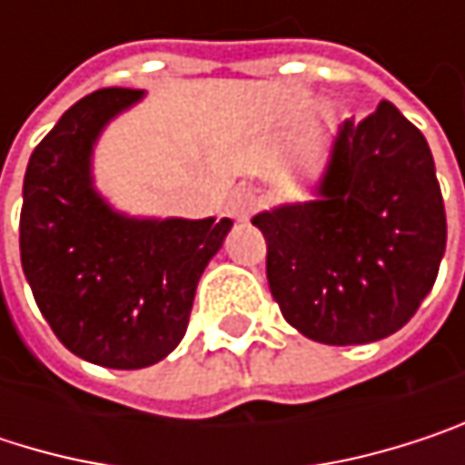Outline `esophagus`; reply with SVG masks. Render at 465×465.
Listing matches in <instances>:
<instances>
[{"mask_svg": "<svg viewBox=\"0 0 465 465\" xmlns=\"http://www.w3.org/2000/svg\"><path fill=\"white\" fill-rule=\"evenodd\" d=\"M255 204H258L255 193H252V191H247V188H239L232 199H229V215L236 218V221H244V218L255 210Z\"/></svg>", "mask_w": 465, "mask_h": 465, "instance_id": "34e87169", "label": "esophagus"}]
</instances>
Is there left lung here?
<instances>
[{
  "label": "left lung",
  "instance_id": "1",
  "mask_svg": "<svg viewBox=\"0 0 465 465\" xmlns=\"http://www.w3.org/2000/svg\"><path fill=\"white\" fill-rule=\"evenodd\" d=\"M252 226L282 318L323 344H369L410 323L447 244L430 147L391 102L339 126L315 199Z\"/></svg>",
  "mask_w": 465,
  "mask_h": 465
}]
</instances>
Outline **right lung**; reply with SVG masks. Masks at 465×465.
<instances>
[{"mask_svg":"<svg viewBox=\"0 0 465 465\" xmlns=\"http://www.w3.org/2000/svg\"><path fill=\"white\" fill-rule=\"evenodd\" d=\"M144 91L102 88L72 104L29 158L21 263L58 341L107 369H144L185 336L199 277L232 221L129 218L91 177L102 129Z\"/></svg>","mask_w":465,"mask_h":465,"instance_id":"obj_1","label":"right lung"}]
</instances>
